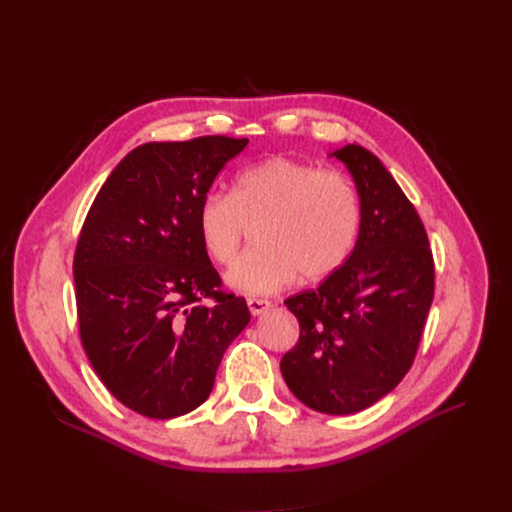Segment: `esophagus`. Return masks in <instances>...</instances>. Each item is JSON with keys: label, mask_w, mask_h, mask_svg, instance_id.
Masks as SVG:
<instances>
[{"label": "esophagus", "mask_w": 512, "mask_h": 512, "mask_svg": "<svg viewBox=\"0 0 512 512\" xmlns=\"http://www.w3.org/2000/svg\"><path fill=\"white\" fill-rule=\"evenodd\" d=\"M247 307H249L251 315H261V313L272 309V303L265 299H247Z\"/></svg>", "instance_id": "1"}]
</instances>
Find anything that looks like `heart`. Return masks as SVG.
I'll return each instance as SVG.
<instances>
[{
	"instance_id": "b5f03b06",
	"label": "heart",
	"mask_w": 512,
	"mask_h": 512,
	"mask_svg": "<svg viewBox=\"0 0 512 512\" xmlns=\"http://www.w3.org/2000/svg\"><path fill=\"white\" fill-rule=\"evenodd\" d=\"M257 247L226 274L228 288L270 294L290 284L330 278L351 255L361 226L353 182L290 157H270L242 170L232 193H207L197 209V232L207 257L228 265L247 228Z\"/></svg>"
}]
</instances>
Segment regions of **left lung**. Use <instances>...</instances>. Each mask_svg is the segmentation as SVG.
I'll list each match as a JSON object with an SVG mask.
<instances>
[{
    "label": "left lung",
    "instance_id": "obj_1",
    "mask_svg": "<svg viewBox=\"0 0 512 512\" xmlns=\"http://www.w3.org/2000/svg\"><path fill=\"white\" fill-rule=\"evenodd\" d=\"M328 155L355 182L359 236L340 270L284 301L301 336L280 371L309 409L353 415L411 369L434 299V259L415 207L378 157L361 145Z\"/></svg>",
    "mask_w": 512,
    "mask_h": 512
}]
</instances>
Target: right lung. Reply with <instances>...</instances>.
Segmentation results:
<instances>
[{"mask_svg":"<svg viewBox=\"0 0 512 512\" xmlns=\"http://www.w3.org/2000/svg\"><path fill=\"white\" fill-rule=\"evenodd\" d=\"M247 143L139 145L107 176L80 230V340L105 388L139 415L172 419L201 407L251 321L247 301L220 290L197 232L201 199Z\"/></svg>","mask_w":512,"mask_h":512,"instance_id":"right-lung-1","label":"right lung"}]
</instances>
